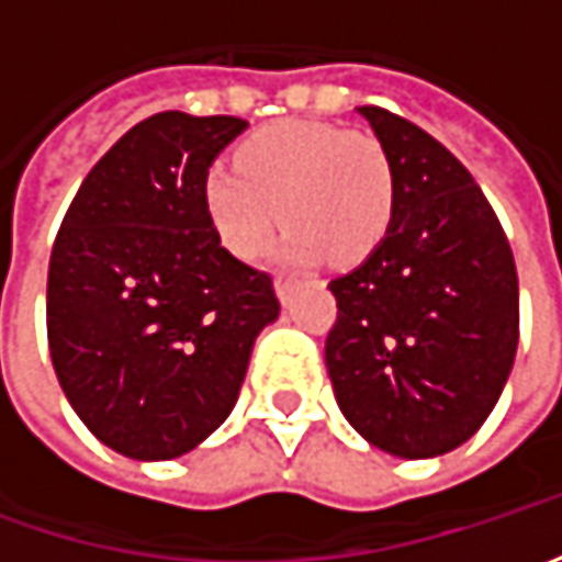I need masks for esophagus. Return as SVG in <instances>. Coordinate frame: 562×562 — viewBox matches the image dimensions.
<instances>
[{
    "label": "esophagus",
    "instance_id": "esophagus-1",
    "mask_svg": "<svg viewBox=\"0 0 562 562\" xmlns=\"http://www.w3.org/2000/svg\"><path fill=\"white\" fill-rule=\"evenodd\" d=\"M293 284H296V281H293V274H288V271H278V274H274V291H278V296H281L284 303L291 300Z\"/></svg>",
    "mask_w": 562,
    "mask_h": 562
}]
</instances>
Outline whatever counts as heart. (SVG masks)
<instances>
[{
  "label": "heart",
  "mask_w": 562,
  "mask_h": 562,
  "mask_svg": "<svg viewBox=\"0 0 562 562\" xmlns=\"http://www.w3.org/2000/svg\"><path fill=\"white\" fill-rule=\"evenodd\" d=\"M394 200V168L375 134L325 121H271L203 181L209 222L237 259L259 256L284 218L281 256L362 262L384 240Z\"/></svg>",
  "instance_id": "obj_1"
}]
</instances>
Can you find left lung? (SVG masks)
<instances>
[{"label": "left lung", "instance_id": "8db88e82", "mask_svg": "<svg viewBox=\"0 0 562 562\" xmlns=\"http://www.w3.org/2000/svg\"><path fill=\"white\" fill-rule=\"evenodd\" d=\"M394 168L375 252L328 288L337 406L378 450L428 460L469 441L507 384L519 281L507 234L463 162L413 121L362 105Z\"/></svg>", "mask_w": 562, "mask_h": 562}]
</instances>
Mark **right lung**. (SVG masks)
I'll use <instances>...</instances> for the list:
<instances>
[{
    "label": "right lung",
    "instance_id": "right-lung-1",
    "mask_svg": "<svg viewBox=\"0 0 562 562\" xmlns=\"http://www.w3.org/2000/svg\"><path fill=\"white\" fill-rule=\"evenodd\" d=\"M234 115L159 112L99 159L68 205L46 284L55 375L80 422L131 460H175L234 409L281 303L203 203Z\"/></svg>",
    "mask_w": 562,
    "mask_h": 562
}]
</instances>
